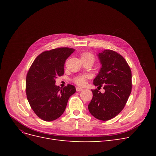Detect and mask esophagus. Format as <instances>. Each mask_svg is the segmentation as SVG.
Wrapping results in <instances>:
<instances>
[{"label":"esophagus","instance_id":"1","mask_svg":"<svg viewBox=\"0 0 156 156\" xmlns=\"http://www.w3.org/2000/svg\"><path fill=\"white\" fill-rule=\"evenodd\" d=\"M76 90H77V92H81V91L83 90V88H81L77 87V88H76Z\"/></svg>","mask_w":156,"mask_h":156}]
</instances>
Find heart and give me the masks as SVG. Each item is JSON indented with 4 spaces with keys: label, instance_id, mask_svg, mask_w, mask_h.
<instances>
[{
    "label": "heart",
    "instance_id": "1",
    "mask_svg": "<svg viewBox=\"0 0 156 156\" xmlns=\"http://www.w3.org/2000/svg\"><path fill=\"white\" fill-rule=\"evenodd\" d=\"M81 58H92V59H94V55L90 53H83L81 55ZM87 75H81V76L77 77L74 79L75 83H76L77 85L79 86H83L85 84L86 80H87Z\"/></svg>",
    "mask_w": 156,
    "mask_h": 156
}]
</instances>
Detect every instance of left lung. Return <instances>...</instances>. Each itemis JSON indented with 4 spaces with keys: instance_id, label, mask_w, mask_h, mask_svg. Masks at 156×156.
Instances as JSON below:
<instances>
[{
    "instance_id": "1",
    "label": "left lung",
    "mask_w": 156,
    "mask_h": 156,
    "mask_svg": "<svg viewBox=\"0 0 156 156\" xmlns=\"http://www.w3.org/2000/svg\"><path fill=\"white\" fill-rule=\"evenodd\" d=\"M98 56L101 68L93 83L103 86L105 92L92 90L93 97L88 108L96 119L106 121L124 108L131 92V71L123 56L114 51L104 50Z\"/></svg>"
}]
</instances>
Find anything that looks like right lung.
<instances>
[{
  "label": "right lung",
  "mask_w": 156,
  "mask_h": 156,
  "mask_svg": "<svg viewBox=\"0 0 156 156\" xmlns=\"http://www.w3.org/2000/svg\"><path fill=\"white\" fill-rule=\"evenodd\" d=\"M75 49L60 48L45 51L37 56L27 75L28 101L40 119L53 121L63 114L69 97L76 91L73 85L62 88L55 85V79L64 73V64Z\"/></svg>",
  "instance_id": "right-lung-1"
}]
</instances>
